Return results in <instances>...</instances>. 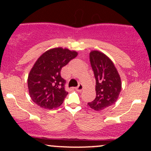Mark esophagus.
Listing matches in <instances>:
<instances>
[{
  "instance_id": "34e87169",
  "label": "esophagus",
  "mask_w": 151,
  "mask_h": 151,
  "mask_svg": "<svg viewBox=\"0 0 151 151\" xmlns=\"http://www.w3.org/2000/svg\"><path fill=\"white\" fill-rule=\"evenodd\" d=\"M83 88H84V86H83L82 84H79V85H78L77 87H76V90L78 91H81V90L83 89Z\"/></svg>"
}]
</instances>
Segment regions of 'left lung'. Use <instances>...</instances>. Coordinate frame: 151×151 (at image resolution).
Here are the masks:
<instances>
[{
  "instance_id": "8db88e82",
  "label": "left lung",
  "mask_w": 151,
  "mask_h": 151,
  "mask_svg": "<svg viewBox=\"0 0 151 151\" xmlns=\"http://www.w3.org/2000/svg\"><path fill=\"white\" fill-rule=\"evenodd\" d=\"M89 59L96 79V96L88 106L95 111H101L117 101L121 90V78L113 62L105 54L93 50Z\"/></svg>"
}]
</instances>
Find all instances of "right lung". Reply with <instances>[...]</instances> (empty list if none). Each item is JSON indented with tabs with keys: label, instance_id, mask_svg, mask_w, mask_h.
Listing matches in <instances>:
<instances>
[{
	"label": "right lung",
	"instance_id": "right-lung-1",
	"mask_svg": "<svg viewBox=\"0 0 151 151\" xmlns=\"http://www.w3.org/2000/svg\"><path fill=\"white\" fill-rule=\"evenodd\" d=\"M78 53L67 48L56 47L44 52L37 59L27 78L29 93L33 102L45 109L60 106L68 92L61 70Z\"/></svg>",
	"mask_w": 151,
	"mask_h": 151
}]
</instances>
